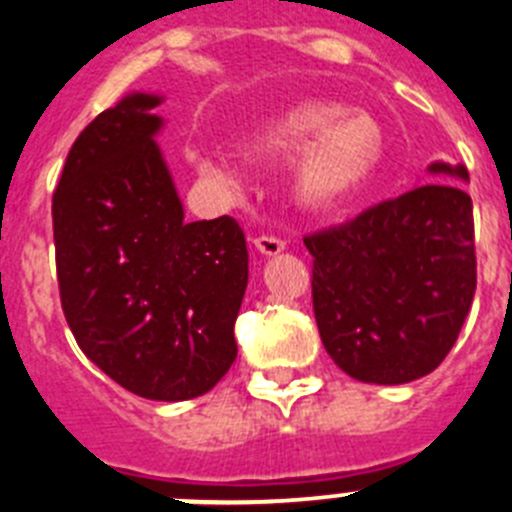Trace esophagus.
Returning <instances> with one entry per match:
<instances>
[{"instance_id":"34e87169","label":"esophagus","mask_w":512,"mask_h":512,"mask_svg":"<svg viewBox=\"0 0 512 512\" xmlns=\"http://www.w3.org/2000/svg\"><path fill=\"white\" fill-rule=\"evenodd\" d=\"M253 246H256V251L264 253V256H277L279 251H284L287 243H284L282 238H277V235H256V238H253Z\"/></svg>"}]
</instances>
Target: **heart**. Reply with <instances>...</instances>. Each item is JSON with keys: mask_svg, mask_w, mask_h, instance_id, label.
<instances>
[{"mask_svg": "<svg viewBox=\"0 0 512 512\" xmlns=\"http://www.w3.org/2000/svg\"><path fill=\"white\" fill-rule=\"evenodd\" d=\"M384 138L377 122L366 115H343V107L325 102L297 104L271 117L246 140L256 158L292 161V192L305 207L325 210L354 197L382 161ZM200 169L212 179L233 182L228 161L200 156Z\"/></svg>", "mask_w": 512, "mask_h": 512, "instance_id": "obj_1", "label": "heart"}]
</instances>
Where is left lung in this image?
<instances>
[{
    "mask_svg": "<svg viewBox=\"0 0 512 512\" xmlns=\"http://www.w3.org/2000/svg\"><path fill=\"white\" fill-rule=\"evenodd\" d=\"M428 171L469 182L461 164ZM305 246L320 338L348 377L405 384L446 359L477 289L472 197L459 184L410 189Z\"/></svg>",
    "mask_w": 512,
    "mask_h": 512,
    "instance_id": "1",
    "label": "left lung"
}]
</instances>
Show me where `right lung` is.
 I'll return each mask as SVG.
<instances>
[{
  "mask_svg": "<svg viewBox=\"0 0 512 512\" xmlns=\"http://www.w3.org/2000/svg\"><path fill=\"white\" fill-rule=\"evenodd\" d=\"M156 94H128L81 130L53 192L61 307L89 361L146 400L212 390L235 361L248 251L230 215L184 220L153 135Z\"/></svg>",
  "mask_w": 512,
  "mask_h": 512,
  "instance_id": "add662e5",
  "label": "right lung"
}]
</instances>
